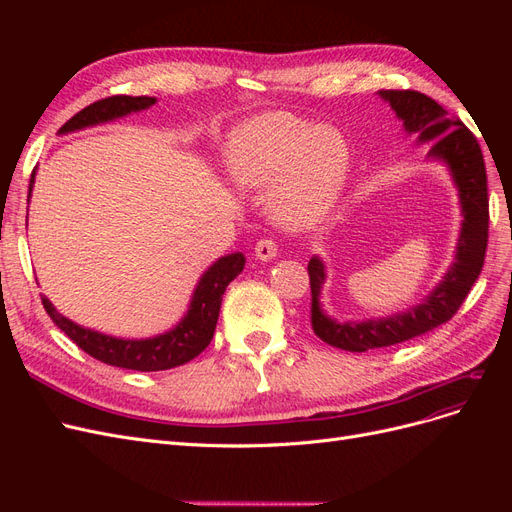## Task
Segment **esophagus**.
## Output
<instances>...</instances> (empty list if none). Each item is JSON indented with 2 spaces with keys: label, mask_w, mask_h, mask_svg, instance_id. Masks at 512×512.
<instances>
[{
  "label": "esophagus",
  "mask_w": 512,
  "mask_h": 512,
  "mask_svg": "<svg viewBox=\"0 0 512 512\" xmlns=\"http://www.w3.org/2000/svg\"><path fill=\"white\" fill-rule=\"evenodd\" d=\"M254 256L262 262H269L277 256V243L273 239H260L254 247Z\"/></svg>",
  "instance_id": "esophagus-1"
}]
</instances>
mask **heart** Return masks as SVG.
I'll return each mask as SVG.
<instances>
[{
	"mask_svg": "<svg viewBox=\"0 0 512 512\" xmlns=\"http://www.w3.org/2000/svg\"><path fill=\"white\" fill-rule=\"evenodd\" d=\"M228 175L254 192H267L275 222L309 226L327 215L342 194L350 149L344 134L288 113L243 123L224 147Z\"/></svg>",
	"mask_w": 512,
	"mask_h": 512,
	"instance_id": "heart-1",
	"label": "heart"
}]
</instances>
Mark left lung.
Segmentation results:
<instances>
[{
  "label": "left lung",
  "instance_id": "obj_1",
  "mask_svg": "<svg viewBox=\"0 0 512 512\" xmlns=\"http://www.w3.org/2000/svg\"><path fill=\"white\" fill-rule=\"evenodd\" d=\"M378 96L389 102L397 119L404 123L406 134L416 136L418 145L429 143L427 158L448 168L459 192L463 220L455 262L448 267L440 284L418 305L386 318L361 322H339L331 318L320 303L327 269L320 256H312L307 265L309 286H312V329L322 342L348 352H367L408 342L451 320L478 280L489 237L487 170L476 136L459 119L448 117L436 100L421 91L382 89Z\"/></svg>",
  "mask_w": 512,
  "mask_h": 512
}]
</instances>
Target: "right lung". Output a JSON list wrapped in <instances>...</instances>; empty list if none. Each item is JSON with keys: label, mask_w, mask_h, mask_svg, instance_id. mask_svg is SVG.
<instances>
[{"label": "right lung", "mask_w": 512, "mask_h": 512, "mask_svg": "<svg viewBox=\"0 0 512 512\" xmlns=\"http://www.w3.org/2000/svg\"><path fill=\"white\" fill-rule=\"evenodd\" d=\"M156 102V98L149 96L104 98L76 113L70 121H66L64 126L59 128V134H70L83 128L100 126V123H108L130 113L145 111V108L153 106ZM34 179L36 170L32 173V179H29V196H32L34 190ZM243 267L245 256L241 252L226 254L215 260L213 265L200 275L185 316L170 331L145 339H123L94 329H85L81 324L66 318L64 314H59L55 305L46 297H42V305L46 309V314L51 316V320L76 346L106 365L134 371L173 369L177 365L192 361L194 356H198L211 344L215 324H218L220 316L222 294L226 292V286L243 271Z\"/></svg>", "instance_id": "add662e5"}]
</instances>
